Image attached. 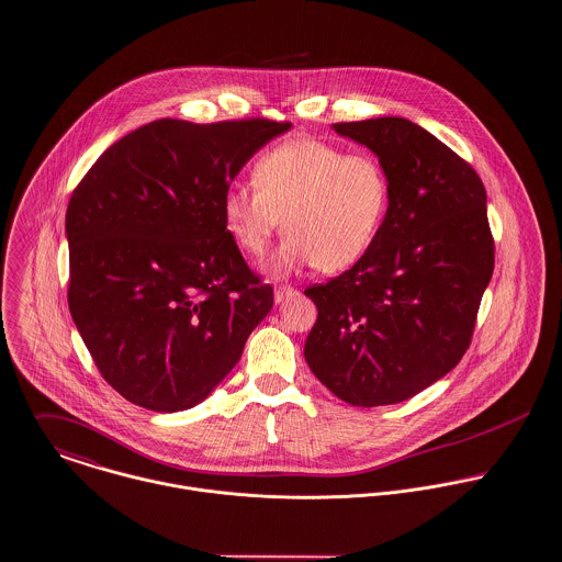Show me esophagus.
Masks as SVG:
<instances>
[{
	"mask_svg": "<svg viewBox=\"0 0 562 562\" xmlns=\"http://www.w3.org/2000/svg\"><path fill=\"white\" fill-rule=\"evenodd\" d=\"M293 295H297V289H293L291 284H280V286H276L273 300H276V304H280V302H284V300H289Z\"/></svg>",
	"mask_w": 562,
	"mask_h": 562,
	"instance_id": "obj_1",
	"label": "esophagus"
}]
</instances>
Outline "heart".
Returning a JSON list of instances; mask_svg holds the SVG:
<instances>
[{
	"label": "heart",
	"mask_w": 562,
	"mask_h": 562,
	"mask_svg": "<svg viewBox=\"0 0 562 562\" xmlns=\"http://www.w3.org/2000/svg\"><path fill=\"white\" fill-rule=\"evenodd\" d=\"M389 204L391 182L375 156L293 138L256 160L254 184L225 191L224 222L240 251L258 260L284 220L289 236L269 265L273 276L306 265L335 273L373 247Z\"/></svg>",
	"instance_id": "b5f03b06"
}]
</instances>
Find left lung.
<instances>
[{
    "instance_id": "1",
    "label": "left lung",
    "mask_w": 562,
    "mask_h": 562,
    "mask_svg": "<svg viewBox=\"0 0 562 562\" xmlns=\"http://www.w3.org/2000/svg\"><path fill=\"white\" fill-rule=\"evenodd\" d=\"M335 130L380 158L391 204L373 247L304 291L319 311L304 356L342 402L397 404L443 378L471 345L495 267L486 189L464 158L408 119Z\"/></svg>"
}]
</instances>
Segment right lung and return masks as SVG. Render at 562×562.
Masks as SVG:
<instances>
[{
  "mask_svg": "<svg viewBox=\"0 0 562 562\" xmlns=\"http://www.w3.org/2000/svg\"><path fill=\"white\" fill-rule=\"evenodd\" d=\"M267 116L151 121L113 143L67 206L71 317L102 378L156 413L200 404L273 306L224 222L251 154L286 132Z\"/></svg>",
  "mask_w": 562,
  "mask_h": 562,
  "instance_id": "right-lung-1",
  "label": "right lung"
}]
</instances>
